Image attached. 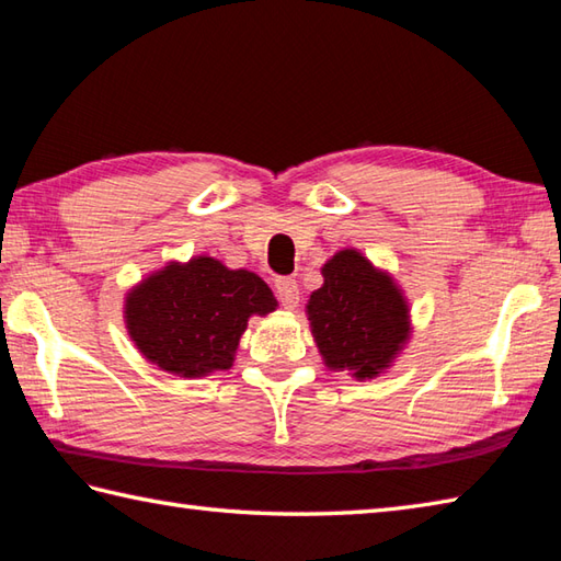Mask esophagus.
<instances>
[{
	"mask_svg": "<svg viewBox=\"0 0 561 561\" xmlns=\"http://www.w3.org/2000/svg\"><path fill=\"white\" fill-rule=\"evenodd\" d=\"M274 291H277V299L284 308H296L299 306V284L294 277H277L274 279Z\"/></svg>",
	"mask_w": 561,
	"mask_h": 561,
	"instance_id": "34e87169",
	"label": "esophagus"
}]
</instances>
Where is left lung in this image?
<instances>
[{
    "mask_svg": "<svg viewBox=\"0 0 561 561\" xmlns=\"http://www.w3.org/2000/svg\"><path fill=\"white\" fill-rule=\"evenodd\" d=\"M323 279L306 308L325 366L356 378L386 371L410 337L408 301L396 282L356 250L332 255Z\"/></svg>",
    "mask_w": 561,
    "mask_h": 561,
    "instance_id": "8db88e82",
    "label": "left lung"
}]
</instances>
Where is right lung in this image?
I'll return each instance as SVG.
<instances>
[{
  "label": "right lung",
  "mask_w": 561,
  "mask_h": 561,
  "mask_svg": "<svg viewBox=\"0 0 561 561\" xmlns=\"http://www.w3.org/2000/svg\"><path fill=\"white\" fill-rule=\"evenodd\" d=\"M277 308L255 272L229 270L199 255L171 262L127 294L125 323L151 364L183 378L226 371L250 316Z\"/></svg>",
  "instance_id": "add662e5"
}]
</instances>
